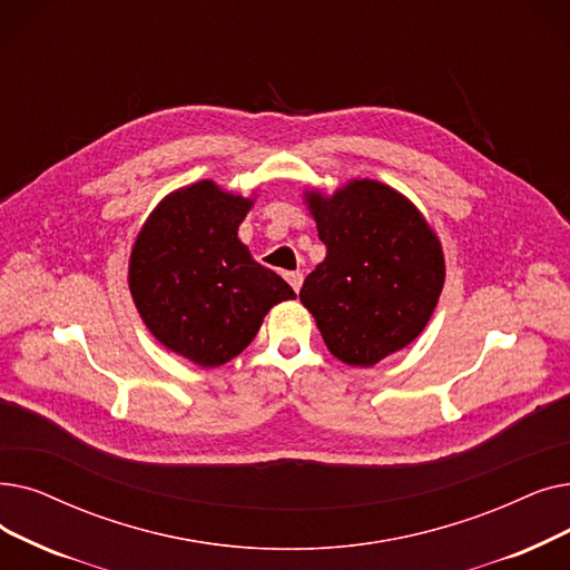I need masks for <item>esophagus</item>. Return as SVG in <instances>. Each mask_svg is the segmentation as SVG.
Instances as JSON below:
<instances>
[{"instance_id":"1","label":"esophagus","mask_w":570,"mask_h":570,"mask_svg":"<svg viewBox=\"0 0 570 570\" xmlns=\"http://www.w3.org/2000/svg\"><path fill=\"white\" fill-rule=\"evenodd\" d=\"M286 282L293 286L295 293H298L303 286V272H286Z\"/></svg>"}]
</instances>
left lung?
I'll return each mask as SVG.
<instances>
[{
    "label": "left lung",
    "instance_id": "1",
    "mask_svg": "<svg viewBox=\"0 0 570 570\" xmlns=\"http://www.w3.org/2000/svg\"><path fill=\"white\" fill-rule=\"evenodd\" d=\"M326 244L301 288L328 352L370 367L422 335L444 286L442 244L416 205L375 179L305 190Z\"/></svg>",
    "mask_w": 570,
    "mask_h": 570
}]
</instances>
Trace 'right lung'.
<instances>
[{
  "instance_id": "1",
  "label": "right lung",
  "mask_w": 570,
  "mask_h": 570,
  "mask_svg": "<svg viewBox=\"0 0 570 570\" xmlns=\"http://www.w3.org/2000/svg\"><path fill=\"white\" fill-rule=\"evenodd\" d=\"M254 200L212 179L177 188L148 214L132 244L128 284L141 321L169 352L200 367L242 354L265 314L295 298L237 237Z\"/></svg>"
}]
</instances>
